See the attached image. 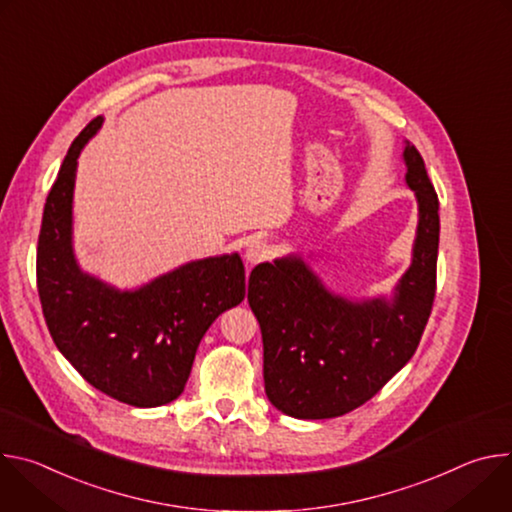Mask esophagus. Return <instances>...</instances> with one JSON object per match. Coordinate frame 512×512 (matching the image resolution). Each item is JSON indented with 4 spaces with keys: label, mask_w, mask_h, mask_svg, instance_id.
<instances>
[{
    "label": "esophagus",
    "mask_w": 512,
    "mask_h": 512,
    "mask_svg": "<svg viewBox=\"0 0 512 512\" xmlns=\"http://www.w3.org/2000/svg\"><path fill=\"white\" fill-rule=\"evenodd\" d=\"M265 259H269V247H267L263 241H255V243H251V245L247 247V251H245V263L249 265V269L255 267L257 263L265 261Z\"/></svg>",
    "instance_id": "1"
}]
</instances>
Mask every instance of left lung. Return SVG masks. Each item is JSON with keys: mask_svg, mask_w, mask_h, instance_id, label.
<instances>
[{"mask_svg": "<svg viewBox=\"0 0 512 512\" xmlns=\"http://www.w3.org/2000/svg\"><path fill=\"white\" fill-rule=\"evenodd\" d=\"M403 162L419 221L411 265L391 298L334 294L300 255L259 263L249 275L247 300L263 336L265 393L289 417L330 419L360 407L417 350L435 298L440 202L409 141Z\"/></svg>", "mask_w": 512, "mask_h": 512, "instance_id": "1", "label": "left lung"}]
</instances>
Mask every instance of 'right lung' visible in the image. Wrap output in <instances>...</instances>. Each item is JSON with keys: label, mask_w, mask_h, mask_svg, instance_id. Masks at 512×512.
Listing matches in <instances>:
<instances>
[{"label": "right lung", "mask_w": 512, "mask_h": 512, "mask_svg": "<svg viewBox=\"0 0 512 512\" xmlns=\"http://www.w3.org/2000/svg\"><path fill=\"white\" fill-rule=\"evenodd\" d=\"M95 117L72 141L52 184L38 237L36 277L56 348L101 393L158 407L180 397L210 324L245 300L239 253L184 263L137 289L85 273L72 249V194L79 156L97 135Z\"/></svg>", "instance_id": "add662e5"}]
</instances>
